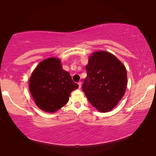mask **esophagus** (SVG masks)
<instances>
[{
    "instance_id": "obj_1",
    "label": "esophagus",
    "mask_w": 156,
    "mask_h": 156,
    "mask_svg": "<svg viewBox=\"0 0 156 156\" xmlns=\"http://www.w3.org/2000/svg\"><path fill=\"white\" fill-rule=\"evenodd\" d=\"M78 85H79V88H81L82 87V82H78Z\"/></svg>"
}]
</instances>
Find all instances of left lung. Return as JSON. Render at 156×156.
Wrapping results in <instances>:
<instances>
[{
	"mask_svg": "<svg viewBox=\"0 0 156 156\" xmlns=\"http://www.w3.org/2000/svg\"><path fill=\"white\" fill-rule=\"evenodd\" d=\"M82 90L99 112H110L124 95L127 85L125 66L112 53L94 52L86 66Z\"/></svg>",
	"mask_w": 156,
	"mask_h": 156,
	"instance_id": "left-lung-1",
	"label": "left lung"
}]
</instances>
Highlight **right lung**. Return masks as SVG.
Masks as SVG:
<instances>
[{
    "mask_svg": "<svg viewBox=\"0 0 156 156\" xmlns=\"http://www.w3.org/2000/svg\"><path fill=\"white\" fill-rule=\"evenodd\" d=\"M78 87L69 72L62 69L60 59L54 57L42 61L29 81L30 91L36 105L50 113L65 106L72 91Z\"/></svg>",
    "mask_w": 156,
    "mask_h": 156,
    "instance_id": "obj_1",
    "label": "right lung"
}]
</instances>
